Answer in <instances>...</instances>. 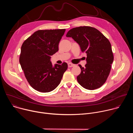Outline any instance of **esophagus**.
Wrapping results in <instances>:
<instances>
[{"instance_id":"1","label":"esophagus","mask_w":133,"mask_h":133,"mask_svg":"<svg viewBox=\"0 0 133 133\" xmlns=\"http://www.w3.org/2000/svg\"><path fill=\"white\" fill-rule=\"evenodd\" d=\"M75 66V65H74V64H72V63H69V64H68V66L69 68L72 67H74Z\"/></svg>"}]
</instances>
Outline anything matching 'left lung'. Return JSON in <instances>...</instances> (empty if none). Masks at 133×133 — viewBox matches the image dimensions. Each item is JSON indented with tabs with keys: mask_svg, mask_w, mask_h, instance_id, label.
I'll return each instance as SVG.
<instances>
[{
	"mask_svg": "<svg viewBox=\"0 0 133 133\" xmlns=\"http://www.w3.org/2000/svg\"><path fill=\"white\" fill-rule=\"evenodd\" d=\"M66 37H71L87 54L85 68L79 66L81 72L77 77L84 88L94 90L101 87L109 75L114 55L109 40L98 30L90 26H80L69 30Z\"/></svg>",
	"mask_w": 133,
	"mask_h": 133,
	"instance_id": "1",
	"label": "left lung"
}]
</instances>
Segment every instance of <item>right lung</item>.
Wrapping results in <instances>:
<instances>
[{
    "instance_id": "right-lung-1",
    "label": "right lung",
    "mask_w": 133,
    "mask_h": 133,
    "mask_svg": "<svg viewBox=\"0 0 133 133\" xmlns=\"http://www.w3.org/2000/svg\"><path fill=\"white\" fill-rule=\"evenodd\" d=\"M66 29L39 30L23 43L19 63L29 85L35 90L48 92L60 84L68 65L55 64L51 56L58 50V44Z\"/></svg>"
}]
</instances>
